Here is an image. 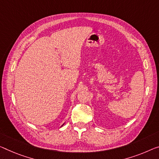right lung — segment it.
I'll return each instance as SVG.
<instances>
[{
    "label": "right lung",
    "mask_w": 159,
    "mask_h": 159,
    "mask_svg": "<svg viewBox=\"0 0 159 159\" xmlns=\"http://www.w3.org/2000/svg\"><path fill=\"white\" fill-rule=\"evenodd\" d=\"M62 126H63V124H62Z\"/></svg>",
    "instance_id": "add662e5"
}]
</instances>
